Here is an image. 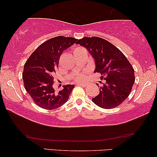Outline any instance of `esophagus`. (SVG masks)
<instances>
[{
	"mask_svg": "<svg viewBox=\"0 0 157 157\" xmlns=\"http://www.w3.org/2000/svg\"><path fill=\"white\" fill-rule=\"evenodd\" d=\"M78 85H80V86H86V83H77Z\"/></svg>",
	"mask_w": 157,
	"mask_h": 157,
	"instance_id": "1",
	"label": "esophagus"
}]
</instances>
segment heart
Masks as SVG:
<instances>
[{"mask_svg":"<svg viewBox=\"0 0 157 157\" xmlns=\"http://www.w3.org/2000/svg\"><path fill=\"white\" fill-rule=\"evenodd\" d=\"M79 48H81V47L76 48L75 50H78V49H79ZM83 78H84V76H83V75H82V74H79V75H78V76H76L74 77V78H75V80L77 81H82V80H83Z\"/></svg>","mask_w":157,"mask_h":157,"instance_id":"obj_1","label":"heart"}]
</instances>
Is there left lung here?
<instances>
[{
	"label": "left lung",
	"instance_id": "left-lung-1",
	"mask_svg": "<svg viewBox=\"0 0 157 157\" xmlns=\"http://www.w3.org/2000/svg\"><path fill=\"white\" fill-rule=\"evenodd\" d=\"M77 44L94 58V72L101 74L104 80L99 86V94L92 101L105 109L119 106L129 95L135 82L134 70L129 60L117 48L101 37H83Z\"/></svg>",
	"mask_w": 157,
	"mask_h": 157
}]
</instances>
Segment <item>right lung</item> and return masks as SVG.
<instances>
[{"label": "right lung", "mask_w": 157, "mask_h": 157, "mask_svg": "<svg viewBox=\"0 0 157 157\" xmlns=\"http://www.w3.org/2000/svg\"><path fill=\"white\" fill-rule=\"evenodd\" d=\"M76 42L75 38L63 36L51 38L38 47L24 65L22 76L25 90L42 109L53 110L67 101L74 86H63L60 91H55L53 74L62 53Z\"/></svg>", "instance_id": "1"}]
</instances>
